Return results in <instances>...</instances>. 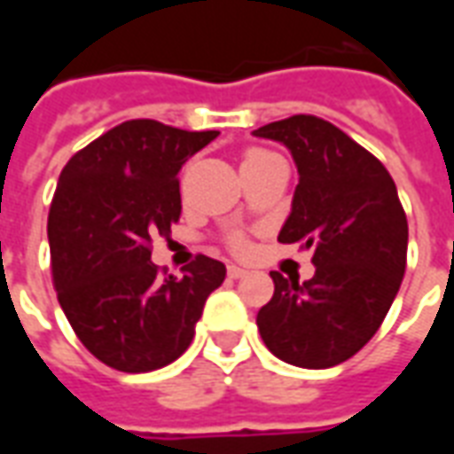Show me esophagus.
Wrapping results in <instances>:
<instances>
[{
    "instance_id": "obj_1",
    "label": "esophagus",
    "mask_w": 454,
    "mask_h": 454,
    "mask_svg": "<svg viewBox=\"0 0 454 454\" xmlns=\"http://www.w3.org/2000/svg\"><path fill=\"white\" fill-rule=\"evenodd\" d=\"M246 275H247V270H243V267L228 265V277H231V279H240V277H246Z\"/></svg>"
}]
</instances>
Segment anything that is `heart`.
Here are the masks:
<instances>
[{
  "instance_id": "heart-1",
  "label": "heart",
  "mask_w": 454,
  "mask_h": 454,
  "mask_svg": "<svg viewBox=\"0 0 454 454\" xmlns=\"http://www.w3.org/2000/svg\"><path fill=\"white\" fill-rule=\"evenodd\" d=\"M262 155H270V153H265V150H250V153H247V155H246V160L262 158ZM246 160H243V162H246ZM233 246L243 247V240H240V238H236V240H233Z\"/></svg>"
}]
</instances>
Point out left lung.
<instances>
[{"instance_id":"left-lung-1","label":"left lung","mask_w":454,"mask_h":454,"mask_svg":"<svg viewBox=\"0 0 454 454\" xmlns=\"http://www.w3.org/2000/svg\"><path fill=\"white\" fill-rule=\"evenodd\" d=\"M279 140L299 169L279 243L311 247L316 275L272 272L275 294L257 311L267 350L325 370L350 360L380 331L406 272L409 223L396 184L372 153L318 116L296 114L253 130Z\"/></svg>"}]
</instances>
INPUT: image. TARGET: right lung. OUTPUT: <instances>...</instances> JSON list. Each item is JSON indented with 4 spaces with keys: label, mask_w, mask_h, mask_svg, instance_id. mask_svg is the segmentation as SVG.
<instances>
[{
    "label": "right lung",
    "mask_w": 454,
    "mask_h": 454,
    "mask_svg": "<svg viewBox=\"0 0 454 454\" xmlns=\"http://www.w3.org/2000/svg\"><path fill=\"white\" fill-rule=\"evenodd\" d=\"M216 136L123 121L60 172L48 214L55 292L84 348L114 370L177 360L226 279L214 257L197 255L184 277H162L150 260L153 236H169L182 214L179 169Z\"/></svg>",
    "instance_id": "right-lung-1"
}]
</instances>
